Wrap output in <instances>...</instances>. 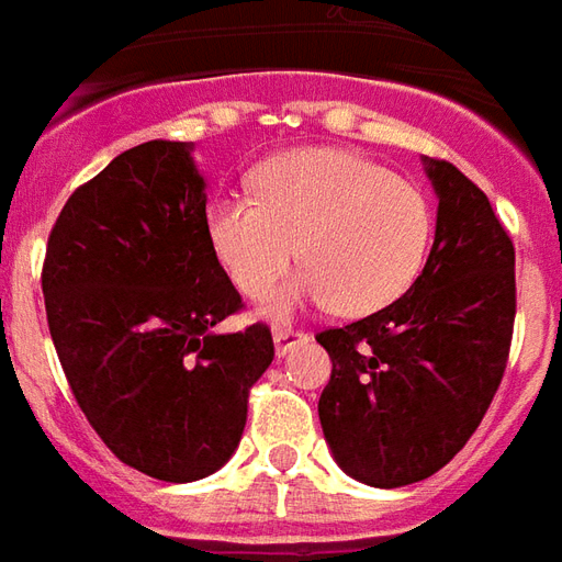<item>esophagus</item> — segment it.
<instances>
[{"label": "esophagus", "instance_id": "obj_1", "mask_svg": "<svg viewBox=\"0 0 562 562\" xmlns=\"http://www.w3.org/2000/svg\"><path fill=\"white\" fill-rule=\"evenodd\" d=\"M272 338H276V353H278V356L293 353L296 347H302V344H308V341H311L308 331L284 329V326H278V329L272 331Z\"/></svg>", "mask_w": 562, "mask_h": 562}]
</instances>
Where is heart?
<instances>
[{
	"label": "heart",
	"instance_id": "heart-1",
	"mask_svg": "<svg viewBox=\"0 0 562 562\" xmlns=\"http://www.w3.org/2000/svg\"><path fill=\"white\" fill-rule=\"evenodd\" d=\"M257 194L209 206L215 257L245 296H263L290 263L305 266L263 302L266 317L326 305L366 317L419 278L434 236L431 200L419 186L344 149H293L254 176Z\"/></svg>",
	"mask_w": 562,
	"mask_h": 562
}]
</instances>
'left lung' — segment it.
Returning a JSON list of instances; mask_svg holds the SVG:
<instances>
[{"label": "left lung", "instance_id": "obj_1", "mask_svg": "<svg viewBox=\"0 0 562 562\" xmlns=\"http://www.w3.org/2000/svg\"><path fill=\"white\" fill-rule=\"evenodd\" d=\"M437 231L422 276L386 308L323 329L321 425L347 476L401 488L434 476L494 401L515 326V245L454 164L425 158Z\"/></svg>", "mask_w": 562, "mask_h": 562}]
</instances>
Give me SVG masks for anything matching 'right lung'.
I'll use <instances>...</instances> for the list:
<instances>
[{"mask_svg": "<svg viewBox=\"0 0 562 562\" xmlns=\"http://www.w3.org/2000/svg\"><path fill=\"white\" fill-rule=\"evenodd\" d=\"M191 143L122 151L68 196L41 290L74 398L122 464L194 482L231 461L272 331H215L241 308L206 227Z\"/></svg>", "mask_w": 562, "mask_h": 562, "instance_id": "right-lung-1", "label": "right lung"}]
</instances>
